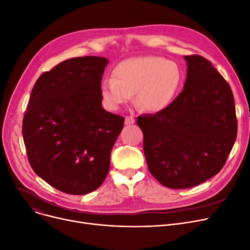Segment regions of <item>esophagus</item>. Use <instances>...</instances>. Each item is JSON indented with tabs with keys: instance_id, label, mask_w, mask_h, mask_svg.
<instances>
[{
	"instance_id": "34e87169",
	"label": "esophagus",
	"mask_w": 250,
	"mask_h": 250,
	"mask_svg": "<svg viewBox=\"0 0 250 250\" xmlns=\"http://www.w3.org/2000/svg\"><path fill=\"white\" fill-rule=\"evenodd\" d=\"M134 122H135V120H134V118L132 116H127L125 118V125H131Z\"/></svg>"
}]
</instances>
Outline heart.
I'll return each instance as SVG.
<instances>
[{
	"mask_svg": "<svg viewBox=\"0 0 250 250\" xmlns=\"http://www.w3.org/2000/svg\"><path fill=\"white\" fill-rule=\"evenodd\" d=\"M113 79H104L101 96L111 110L132 99L141 110L158 113L173 102L182 80V71L176 62L159 56L130 58L113 69Z\"/></svg>",
	"mask_w": 250,
	"mask_h": 250,
	"instance_id": "b5f03b06",
	"label": "heart"
}]
</instances>
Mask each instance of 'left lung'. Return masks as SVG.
<instances>
[{"label":"left lung","mask_w":250,"mask_h":250,"mask_svg":"<svg viewBox=\"0 0 250 250\" xmlns=\"http://www.w3.org/2000/svg\"><path fill=\"white\" fill-rule=\"evenodd\" d=\"M183 90L164 111L137 117L149 172L166 187L190 188L217 175L237 137L229 83L199 55L185 56Z\"/></svg>","instance_id":"obj_1"}]
</instances>
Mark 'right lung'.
I'll return each instance as SVG.
<instances>
[{
  "mask_svg": "<svg viewBox=\"0 0 250 250\" xmlns=\"http://www.w3.org/2000/svg\"><path fill=\"white\" fill-rule=\"evenodd\" d=\"M108 63L103 57H77L43 72L23 117L32 170L68 194H86L103 184L124 125L122 116L102 106L101 82Z\"/></svg>",
  "mask_w": 250,
  "mask_h": 250,
  "instance_id": "1",
  "label": "right lung"
}]
</instances>
